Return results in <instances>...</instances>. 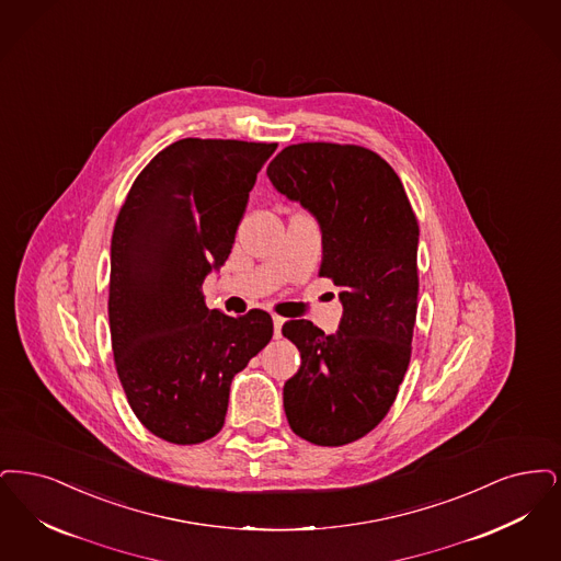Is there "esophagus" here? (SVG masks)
Segmentation results:
<instances>
[{
	"label": "esophagus",
	"instance_id": "obj_1",
	"mask_svg": "<svg viewBox=\"0 0 561 561\" xmlns=\"http://www.w3.org/2000/svg\"><path fill=\"white\" fill-rule=\"evenodd\" d=\"M272 322H274V337L278 340V337H280V329H283V324H285V318L274 314Z\"/></svg>",
	"mask_w": 561,
	"mask_h": 561
}]
</instances>
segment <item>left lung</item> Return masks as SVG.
I'll list each match as a JSON object with an SVG mask.
<instances>
[{
	"mask_svg": "<svg viewBox=\"0 0 561 561\" xmlns=\"http://www.w3.org/2000/svg\"><path fill=\"white\" fill-rule=\"evenodd\" d=\"M266 173L317 219L320 276L343 306L335 335L304 318L283 324L301 354L283 388L285 414L299 438L343 446L381 423L411 363L419 224L400 178L368 148L293 145Z\"/></svg>",
	"mask_w": 561,
	"mask_h": 561,
	"instance_id": "left-lung-1",
	"label": "left lung"
}]
</instances>
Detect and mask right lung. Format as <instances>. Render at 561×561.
Listing matches in <instances>:
<instances>
[{"label": "right lung", "instance_id": "right-lung-1", "mask_svg": "<svg viewBox=\"0 0 561 561\" xmlns=\"http://www.w3.org/2000/svg\"><path fill=\"white\" fill-rule=\"evenodd\" d=\"M276 145L184 138L136 178L111 241L108 322L134 414L173 444L214 438L230 383L272 340L264 310L228 317L201 291L224 266Z\"/></svg>", "mask_w": 561, "mask_h": 561}]
</instances>
